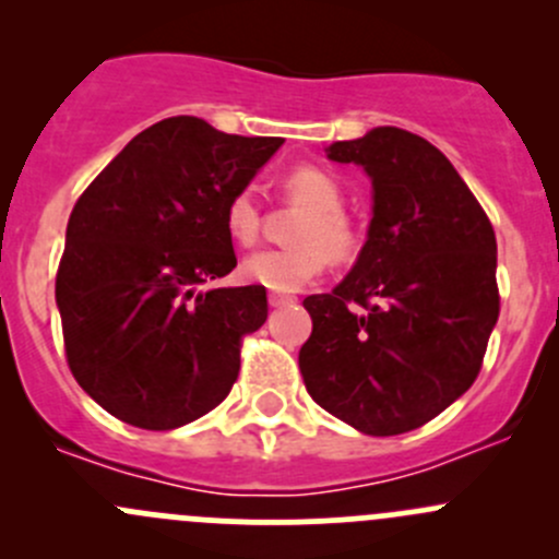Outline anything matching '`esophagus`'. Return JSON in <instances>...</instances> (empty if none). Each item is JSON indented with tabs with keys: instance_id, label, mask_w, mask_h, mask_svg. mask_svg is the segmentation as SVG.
<instances>
[{
	"instance_id": "esophagus-1",
	"label": "esophagus",
	"mask_w": 559,
	"mask_h": 559,
	"mask_svg": "<svg viewBox=\"0 0 559 559\" xmlns=\"http://www.w3.org/2000/svg\"><path fill=\"white\" fill-rule=\"evenodd\" d=\"M295 302V297L289 295H270V308H286Z\"/></svg>"
}]
</instances>
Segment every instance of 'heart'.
Masks as SVG:
<instances>
[{"label": "heart", "instance_id": "1", "mask_svg": "<svg viewBox=\"0 0 559 559\" xmlns=\"http://www.w3.org/2000/svg\"><path fill=\"white\" fill-rule=\"evenodd\" d=\"M286 194L308 207L295 233V248H264L240 264L243 281L270 292H297L319 278L324 262H348L359 251V233L343 211V189L321 167H295L284 178ZM224 227L238 246H253L262 207L251 189L235 191L224 207Z\"/></svg>", "mask_w": 559, "mask_h": 559}]
</instances>
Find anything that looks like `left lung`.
<instances>
[{
	"mask_svg": "<svg viewBox=\"0 0 559 559\" xmlns=\"http://www.w3.org/2000/svg\"><path fill=\"white\" fill-rule=\"evenodd\" d=\"M373 180V218L352 273L302 300L308 394L365 436L436 419L481 370L500 313L498 243L452 162L419 134L376 127L326 148Z\"/></svg>",
	"mask_w": 559,
	"mask_h": 559,
	"instance_id": "1",
	"label": "left lung"
}]
</instances>
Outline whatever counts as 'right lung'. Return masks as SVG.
Returning <instances> with one entry per match:
<instances>
[{
  "instance_id": "right-lung-1",
  "label": "right lung",
  "mask_w": 559,
  "mask_h": 559,
  "mask_svg": "<svg viewBox=\"0 0 559 559\" xmlns=\"http://www.w3.org/2000/svg\"><path fill=\"white\" fill-rule=\"evenodd\" d=\"M281 143L165 118L72 207L56 273L67 365L116 419L175 430L238 381L240 343L267 319V292L202 286L238 264L224 207Z\"/></svg>"
}]
</instances>
